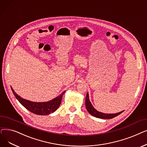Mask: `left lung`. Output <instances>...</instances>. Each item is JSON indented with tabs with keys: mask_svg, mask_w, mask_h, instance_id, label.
Wrapping results in <instances>:
<instances>
[{
	"mask_svg": "<svg viewBox=\"0 0 147 147\" xmlns=\"http://www.w3.org/2000/svg\"><path fill=\"white\" fill-rule=\"evenodd\" d=\"M86 107L87 110L88 111V113L90 114L96 118H102V119H111V118H113L117 117V115H120L123 112V111H121L117 114H104V113H100V112L97 111L93 108L92 103H91L89 100V97H88V93L86 95Z\"/></svg>",
	"mask_w": 147,
	"mask_h": 147,
	"instance_id": "left-lung-1",
	"label": "left lung"
}]
</instances>
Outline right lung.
Segmentation results:
<instances>
[{"label":"right lung","mask_w":147,"mask_h":147,"mask_svg":"<svg viewBox=\"0 0 147 147\" xmlns=\"http://www.w3.org/2000/svg\"><path fill=\"white\" fill-rule=\"evenodd\" d=\"M12 92L17 100L22 105L31 113L36 115H48L56 111L60 105L62 96L65 92H63L60 96L50 101L47 102H33L23 99L16 93L11 88Z\"/></svg>","instance_id":"1"}]
</instances>
